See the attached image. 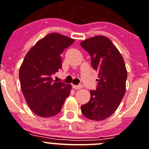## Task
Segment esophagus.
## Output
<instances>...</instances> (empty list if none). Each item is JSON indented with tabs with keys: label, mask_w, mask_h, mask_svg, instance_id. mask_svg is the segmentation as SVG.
<instances>
[{
	"label": "esophagus",
	"mask_w": 149,
	"mask_h": 149,
	"mask_svg": "<svg viewBox=\"0 0 149 149\" xmlns=\"http://www.w3.org/2000/svg\"><path fill=\"white\" fill-rule=\"evenodd\" d=\"M72 88L75 90H79V89H81L82 87H81V85H74V84H73V85H72Z\"/></svg>",
	"instance_id": "1"
}]
</instances>
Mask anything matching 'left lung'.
<instances>
[{
    "mask_svg": "<svg viewBox=\"0 0 149 149\" xmlns=\"http://www.w3.org/2000/svg\"><path fill=\"white\" fill-rule=\"evenodd\" d=\"M91 56L92 67L98 73L97 88L91 91V99L81 106L86 118L101 121L118 108L126 93L127 70L121 53L109 38L96 36L81 42Z\"/></svg>",
    "mask_w": 149,
    "mask_h": 149,
    "instance_id": "left-lung-1",
    "label": "left lung"
}]
</instances>
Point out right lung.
<instances>
[{"label":"right lung","mask_w":149,"mask_h":149,"mask_svg":"<svg viewBox=\"0 0 149 149\" xmlns=\"http://www.w3.org/2000/svg\"><path fill=\"white\" fill-rule=\"evenodd\" d=\"M74 39L52 33L39 39L26 55L19 68L20 88L32 111L41 117H52L61 111L72 85L52 82V74L61 68V53Z\"/></svg>","instance_id":"obj_1"}]
</instances>
